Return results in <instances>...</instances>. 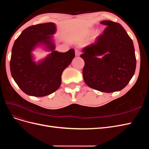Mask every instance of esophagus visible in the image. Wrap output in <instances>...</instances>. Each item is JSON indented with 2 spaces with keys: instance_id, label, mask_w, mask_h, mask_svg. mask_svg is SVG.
I'll use <instances>...</instances> for the list:
<instances>
[{
  "instance_id": "34e87169",
  "label": "esophagus",
  "mask_w": 149,
  "mask_h": 149,
  "mask_svg": "<svg viewBox=\"0 0 149 149\" xmlns=\"http://www.w3.org/2000/svg\"><path fill=\"white\" fill-rule=\"evenodd\" d=\"M81 54V52L78 49H75V55L76 56H79Z\"/></svg>"
}]
</instances>
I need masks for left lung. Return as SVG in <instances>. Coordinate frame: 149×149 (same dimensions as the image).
<instances>
[{
  "label": "left lung",
  "mask_w": 149,
  "mask_h": 149,
  "mask_svg": "<svg viewBox=\"0 0 149 149\" xmlns=\"http://www.w3.org/2000/svg\"><path fill=\"white\" fill-rule=\"evenodd\" d=\"M95 42L85 47L80 55L84 61L83 79L89 87L104 93L119 91L134 74L136 58L132 39L120 24L111 20ZM104 55L101 58L98 56Z\"/></svg>",
  "instance_id": "obj_1"
}]
</instances>
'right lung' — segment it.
Listing matches in <instances>:
<instances>
[{
    "instance_id": "add662e5",
    "label": "right lung",
    "mask_w": 149,
    "mask_h": 149,
    "mask_svg": "<svg viewBox=\"0 0 149 149\" xmlns=\"http://www.w3.org/2000/svg\"><path fill=\"white\" fill-rule=\"evenodd\" d=\"M56 25L52 22L30 26L25 29L13 44L10 61L12 78L25 94L36 97L49 95L59 88L61 74L74 58V49L65 53L55 51L52 41ZM44 44L52 52L37 64L31 52Z\"/></svg>"
}]
</instances>
